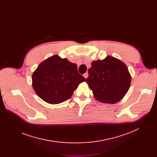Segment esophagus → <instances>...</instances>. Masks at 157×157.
<instances>
[{
    "label": "esophagus",
    "mask_w": 157,
    "mask_h": 157,
    "mask_svg": "<svg viewBox=\"0 0 157 157\" xmlns=\"http://www.w3.org/2000/svg\"><path fill=\"white\" fill-rule=\"evenodd\" d=\"M83 76H84V77L86 79H87V78H88V76H89L88 73H84V74L83 75Z\"/></svg>",
    "instance_id": "esophagus-1"
}]
</instances>
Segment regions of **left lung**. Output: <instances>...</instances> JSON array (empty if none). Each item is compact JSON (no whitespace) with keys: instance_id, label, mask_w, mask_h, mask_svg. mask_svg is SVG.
<instances>
[{"instance_id":"1","label":"left lung","mask_w":157,"mask_h":157,"mask_svg":"<svg viewBox=\"0 0 157 157\" xmlns=\"http://www.w3.org/2000/svg\"><path fill=\"white\" fill-rule=\"evenodd\" d=\"M86 82L96 100L102 103L115 104L127 93L131 76L122 61L111 56L93 61L88 70Z\"/></svg>"}]
</instances>
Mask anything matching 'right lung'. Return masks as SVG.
I'll use <instances>...</instances> for the list:
<instances>
[{
  "label": "right lung",
  "instance_id": "obj_1",
  "mask_svg": "<svg viewBox=\"0 0 157 157\" xmlns=\"http://www.w3.org/2000/svg\"><path fill=\"white\" fill-rule=\"evenodd\" d=\"M77 65L56 55L41 62L32 75V86L36 94L51 104L61 103L71 98L82 82Z\"/></svg>",
  "mask_w": 157,
  "mask_h": 157
}]
</instances>
